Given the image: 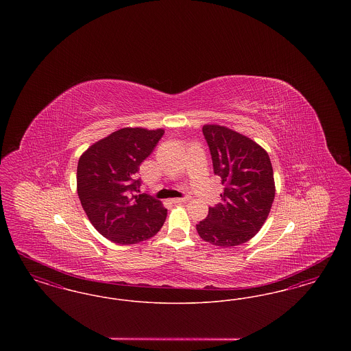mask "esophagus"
<instances>
[{"label":"esophagus","instance_id":"esophagus-1","mask_svg":"<svg viewBox=\"0 0 351 351\" xmlns=\"http://www.w3.org/2000/svg\"><path fill=\"white\" fill-rule=\"evenodd\" d=\"M185 201H188V197H184V199H172L171 202H172V204H182V202H185Z\"/></svg>","mask_w":351,"mask_h":351}]
</instances>
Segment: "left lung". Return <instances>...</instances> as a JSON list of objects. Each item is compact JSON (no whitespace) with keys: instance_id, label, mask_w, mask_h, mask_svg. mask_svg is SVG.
Wrapping results in <instances>:
<instances>
[{"instance_id":"1","label":"left lung","mask_w":351,"mask_h":351,"mask_svg":"<svg viewBox=\"0 0 351 351\" xmlns=\"http://www.w3.org/2000/svg\"><path fill=\"white\" fill-rule=\"evenodd\" d=\"M202 133L225 188L221 202L196 225L197 233L219 247L242 245L261 230L275 199L269 156L249 136L226 126L204 125Z\"/></svg>"}]
</instances>
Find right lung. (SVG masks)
<instances>
[{"mask_svg": "<svg viewBox=\"0 0 351 351\" xmlns=\"http://www.w3.org/2000/svg\"><path fill=\"white\" fill-rule=\"evenodd\" d=\"M165 130L123 128L84 151L77 163V195L95 229L118 245L158 233L167 217L162 201L138 195L135 173Z\"/></svg>", "mask_w": 351, "mask_h": 351, "instance_id": "add662e5", "label": "right lung"}]
</instances>
